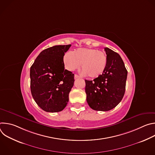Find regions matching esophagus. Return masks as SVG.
<instances>
[{
    "label": "esophagus",
    "instance_id": "obj_1",
    "mask_svg": "<svg viewBox=\"0 0 155 155\" xmlns=\"http://www.w3.org/2000/svg\"><path fill=\"white\" fill-rule=\"evenodd\" d=\"M74 77H75V79H76V78H80V77L78 75H75V76H74Z\"/></svg>",
    "mask_w": 155,
    "mask_h": 155
}]
</instances>
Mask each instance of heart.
Here are the masks:
<instances>
[{
    "label": "heart",
    "mask_w": 155,
    "mask_h": 155,
    "mask_svg": "<svg viewBox=\"0 0 155 155\" xmlns=\"http://www.w3.org/2000/svg\"><path fill=\"white\" fill-rule=\"evenodd\" d=\"M63 61L65 68L70 71L78 69L81 64L82 74L91 78L101 76L107 64L105 53L90 48H78L72 54L66 53Z\"/></svg>",
    "instance_id": "1"
}]
</instances>
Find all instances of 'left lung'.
<instances>
[{
    "instance_id": "left-lung-1",
    "label": "left lung",
    "mask_w": 155,
    "mask_h": 155,
    "mask_svg": "<svg viewBox=\"0 0 155 155\" xmlns=\"http://www.w3.org/2000/svg\"><path fill=\"white\" fill-rule=\"evenodd\" d=\"M107 64L103 74L93 81L85 80L86 101L97 111H108L122 100L126 88L127 71L117 53L105 48Z\"/></svg>"
}]
</instances>
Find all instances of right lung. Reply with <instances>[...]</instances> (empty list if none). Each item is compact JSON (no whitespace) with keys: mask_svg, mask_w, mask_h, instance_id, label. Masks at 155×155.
<instances>
[{"mask_svg":"<svg viewBox=\"0 0 155 155\" xmlns=\"http://www.w3.org/2000/svg\"><path fill=\"white\" fill-rule=\"evenodd\" d=\"M71 46L56 45L43 50L31 67V94L45 112H61L69 102L74 74L64 69L63 57Z\"/></svg>","mask_w":155,"mask_h":155,"instance_id":"add662e5","label":"right lung"}]
</instances>
